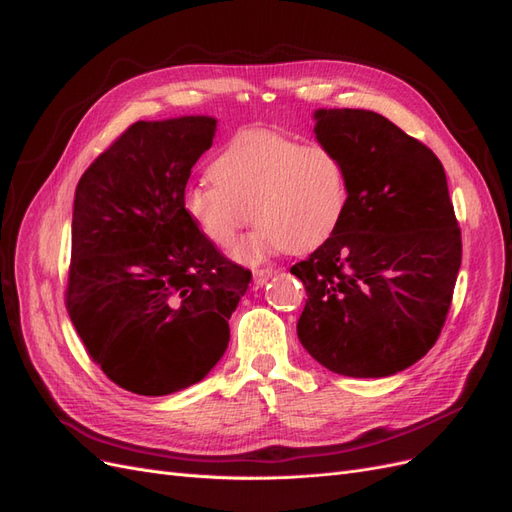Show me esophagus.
<instances>
[{
  "instance_id": "obj_1",
  "label": "esophagus",
  "mask_w": 512,
  "mask_h": 512,
  "mask_svg": "<svg viewBox=\"0 0 512 512\" xmlns=\"http://www.w3.org/2000/svg\"><path fill=\"white\" fill-rule=\"evenodd\" d=\"M277 271L273 269V267H265V269H256L254 271V284L256 286H262V284H267L269 280H271V277L275 275Z\"/></svg>"
}]
</instances>
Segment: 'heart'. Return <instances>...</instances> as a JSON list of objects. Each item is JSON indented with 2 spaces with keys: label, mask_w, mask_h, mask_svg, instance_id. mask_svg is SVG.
Returning a JSON list of instances; mask_svg holds the SVG:
<instances>
[{
  "label": "heart",
  "mask_w": 512,
  "mask_h": 512,
  "mask_svg": "<svg viewBox=\"0 0 512 512\" xmlns=\"http://www.w3.org/2000/svg\"><path fill=\"white\" fill-rule=\"evenodd\" d=\"M211 179L185 190V213L218 247L232 245L250 218L258 222L232 250L247 265L322 245L342 224L350 196L346 166L333 149L271 130L232 138L213 160Z\"/></svg>",
  "instance_id": "obj_1"
}]
</instances>
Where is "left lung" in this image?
<instances>
[{"label": "left lung", "instance_id": "obj_1", "mask_svg": "<svg viewBox=\"0 0 512 512\" xmlns=\"http://www.w3.org/2000/svg\"><path fill=\"white\" fill-rule=\"evenodd\" d=\"M318 143L344 162L342 224L290 269L307 292L303 348L335 374L384 378L440 337L461 267V230L442 162L393 121L320 108Z\"/></svg>", "mask_w": 512, "mask_h": 512}]
</instances>
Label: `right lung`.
Instances as JSON below:
<instances>
[{"instance_id":"add662e5","label":"right lung","mask_w":512,"mask_h":512,"mask_svg":"<svg viewBox=\"0 0 512 512\" xmlns=\"http://www.w3.org/2000/svg\"><path fill=\"white\" fill-rule=\"evenodd\" d=\"M215 123L136 121L76 185L66 307L91 361L136 395L203 380L226 352L230 314L252 282L183 207Z\"/></svg>"}]
</instances>
